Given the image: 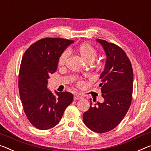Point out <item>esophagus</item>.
<instances>
[{
  "label": "esophagus",
  "mask_w": 151,
  "mask_h": 151,
  "mask_svg": "<svg viewBox=\"0 0 151 151\" xmlns=\"http://www.w3.org/2000/svg\"><path fill=\"white\" fill-rule=\"evenodd\" d=\"M83 97L81 96V95H78V94H75V95H74V99L75 100V101H76V100H79L81 99H82Z\"/></svg>",
  "instance_id": "obj_1"
}]
</instances>
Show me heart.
I'll use <instances>...</instances> for the list:
<instances>
[{
  "instance_id": "b5f03b06",
  "label": "heart",
  "mask_w": 151,
  "mask_h": 151,
  "mask_svg": "<svg viewBox=\"0 0 151 151\" xmlns=\"http://www.w3.org/2000/svg\"><path fill=\"white\" fill-rule=\"evenodd\" d=\"M76 51L78 54L82 57V58L87 63H93L95 58L97 56V52L96 49L89 43H83V44L78 45ZM68 56V52L67 50L64 51L60 56L58 64L60 66H63L66 63V60ZM83 83L82 81L78 83V86H82Z\"/></svg>"
}]
</instances>
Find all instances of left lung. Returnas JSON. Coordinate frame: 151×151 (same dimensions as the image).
Here are the masks:
<instances>
[{
    "label": "left lung",
    "mask_w": 151,
    "mask_h": 151,
    "mask_svg": "<svg viewBox=\"0 0 151 151\" xmlns=\"http://www.w3.org/2000/svg\"><path fill=\"white\" fill-rule=\"evenodd\" d=\"M102 45L107 59L100 75L104 101L93 105L83 114V122L88 128L97 133L113 130L121 122L130 106L133 90V70L125 52L112 43L97 39Z\"/></svg>",
    "instance_id": "left-lung-1"
}]
</instances>
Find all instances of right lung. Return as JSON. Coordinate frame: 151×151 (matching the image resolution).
<instances>
[{"mask_svg": "<svg viewBox=\"0 0 151 151\" xmlns=\"http://www.w3.org/2000/svg\"><path fill=\"white\" fill-rule=\"evenodd\" d=\"M74 41L46 37L26 50L19 74V91L29 121L39 130H48L59 123L64 110L73 101L69 92H56L47 88L50 74L57 70L60 56Z\"/></svg>", "mask_w": 151, "mask_h": 151, "instance_id": "add662e5", "label": "right lung"}]
</instances>
